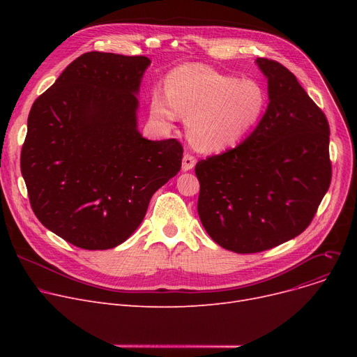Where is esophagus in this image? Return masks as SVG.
<instances>
[{
	"label": "esophagus",
	"instance_id": "obj_1",
	"mask_svg": "<svg viewBox=\"0 0 357 357\" xmlns=\"http://www.w3.org/2000/svg\"><path fill=\"white\" fill-rule=\"evenodd\" d=\"M195 163H197V159L192 156V155H190V153H186V155H183V158H182V171H191V169L195 166Z\"/></svg>",
	"mask_w": 357,
	"mask_h": 357
}]
</instances>
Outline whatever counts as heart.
I'll list each match as a JSON object with an SVG mask.
<instances>
[{"label":"heart","instance_id":"heart-1","mask_svg":"<svg viewBox=\"0 0 357 357\" xmlns=\"http://www.w3.org/2000/svg\"><path fill=\"white\" fill-rule=\"evenodd\" d=\"M268 105L266 89L205 65H182L166 78V93L153 91L152 117L171 126L188 117L191 143L208 152L234 146L256 128Z\"/></svg>","mask_w":357,"mask_h":357}]
</instances>
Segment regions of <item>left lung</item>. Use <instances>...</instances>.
<instances>
[{
	"instance_id": "8db88e82",
	"label": "left lung",
	"mask_w": 357,
	"mask_h": 357,
	"mask_svg": "<svg viewBox=\"0 0 357 357\" xmlns=\"http://www.w3.org/2000/svg\"><path fill=\"white\" fill-rule=\"evenodd\" d=\"M266 112L237 147L199 160L198 215L221 248L257 253L301 234L331 182L330 127L295 75L257 58Z\"/></svg>"
}]
</instances>
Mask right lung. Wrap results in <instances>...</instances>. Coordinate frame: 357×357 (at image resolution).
Here are the masks:
<instances>
[{
    "mask_svg": "<svg viewBox=\"0 0 357 357\" xmlns=\"http://www.w3.org/2000/svg\"><path fill=\"white\" fill-rule=\"evenodd\" d=\"M149 65L146 56L84 53L31 105L20 159L31 208L73 246L121 245L179 172L181 143L147 140L137 130Z\"/></svg>",
    "mask_w": 357,
    "mask_h": 357,
    "instance_id": "add662e5",
    "label": "right lung"
}]
</instances>
